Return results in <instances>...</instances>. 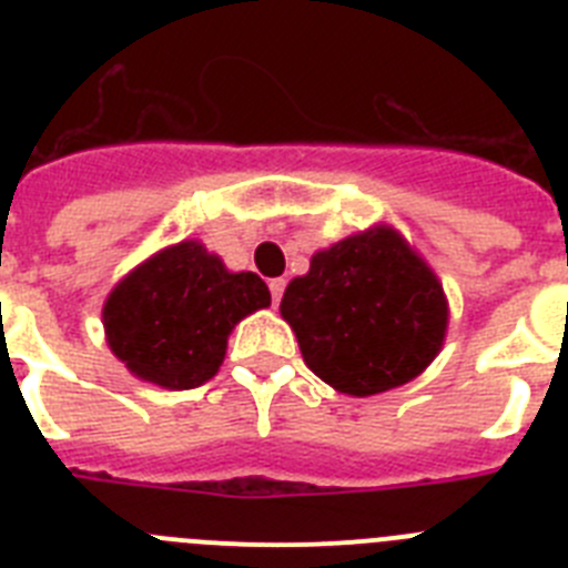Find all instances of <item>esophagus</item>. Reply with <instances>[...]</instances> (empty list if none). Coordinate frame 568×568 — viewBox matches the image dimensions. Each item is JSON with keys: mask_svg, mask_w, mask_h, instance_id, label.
Listing matches in <instances>:
<instances>
[{"mask_svg": "<svg viewBox=\"0 0 568 568\" xmlns=\"http://www.w3.org/2000/svg\"><path fill=\"white\" fill-rule=\"evenodd\" d=\"M284 287H287V281H284V278H273V281H270V293H273V304H278L281 295H284Z\"/></svg>", "mask_w": 568, "mask_h": 568, "instance_id": "obj_1", "label": "esophagus"}]
</instances>
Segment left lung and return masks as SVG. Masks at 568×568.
<instances>
[{
	"instance_id": "obj_1",
	"label": "left lung",
	"mask_w": 568,
	"mask_h": 568,
	"mask_svg": "<svg viewBox=\"0 0 568 568\" xmlns=\"http://www.w3.org/2000/svg\"><path fill=\"white\" fill-rule=\"evenodd\" d=\"M281 318L335 393L369 398L418 378L444 349L449 301L424 255L373 224L318 250L287 284Z\"/></svg>"
}]
</instances>
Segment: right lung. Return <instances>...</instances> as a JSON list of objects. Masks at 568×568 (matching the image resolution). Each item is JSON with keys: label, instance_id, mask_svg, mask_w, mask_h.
Listing matches in <instances>:
<instances>
[{"label": "right lung", "instance_id": "obj_1", "mask_svg": "<svg viewBox=\"0 0 568 568\" xmlns=\"http://www.w3.org/2000/svg\"><path fill=\"white\" fill-rule=\"evenodd\" d=\"M270 307L267 284L233 273L199 239L148 255L104 298L110 353L133 378L162 389H193L219 373L239 321Z\"/></svg>", "mask_w": 568, "mask_h": 568}]
</instances>
